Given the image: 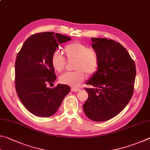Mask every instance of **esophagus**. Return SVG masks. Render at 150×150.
<instances>
[{"mask_svg":"<svg viewBox=\"0 0 150 150\" xmlns=\"http://www.w3.org/2000/svg\"><path fill=\"white\" fill-rule=\"evenodd\" d=\"M80 89H79V88H72V89H71V91H74V92H77V91H80Z\"/></svg>","mask_w":150,"mask_h":150,"instance_id":"1","label":"esophagus"}]
</instances>
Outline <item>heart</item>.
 I'll return each mask as SVG.
<instances>
[{
    "label": "heart",
    "instance_id": "obj_1",
    "mask_svg": "<svg viewBox=\"0 0 150 150\" xmlns=\"http://www.w3.org/2000/svg\"><path fill=\"white\" fill-rule=\"evenodd\" d=\"M64 52L68 59H74V69L59 77V82L72 88H77L86 77V74L91 76L98 70L99 57L96 51L88 48V45L81 42L76 41L67 45ZM52 68L57 72H61L64 69L65 59L58 51L52 53L51 59Z\"/></svg>",
    "mask_w": 150,
    "mask_h": 150
}]
</instances>
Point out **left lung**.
I'll list each match as a JSON object with an SVG mask.
<instances>
[{
    "label": "left lung",
    "instance_id": "obj_1",
    "mask_svg": "<svg viewBox=\"0 0 150 150\" xmlns=\"http://www.w3.org/2000/svg\"><path fill=\"white\" fill-rule=\"evenodd\" d=\"M92 48L99 57L98 70L86 82L88 98L83 109L96 122L109 120L121 112L134 92L135 62L124 47L106 38H91Z\"/></svg>",
    "mask_w": 150,
    "mask_h": 150
}]
</instances>
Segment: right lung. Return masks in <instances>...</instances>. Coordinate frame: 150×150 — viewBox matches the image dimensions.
I'll list each match as a JSON object with an SVG mask.
<instances>
[{
	"label": "right lung",
	"mask_w": 150,
	"mask_h": 150,
	"mask_svg": "<svg viewBox=\"0 0 150 150\" xmlns=\"http://www.w3.org/2000/svg\"><path fill=\"white\" fill-rule=\"evenodd\" d=\"M71 40L69 37L54 32L31 35L17 54L15 62V87L18 98L31 113L49 117L57 111L70 88L58 84L47 88L56 80L51 64L52 53L60 44Z\"/></svg>",
	"instance_id": "right-lung-1"
}]
</instances>
